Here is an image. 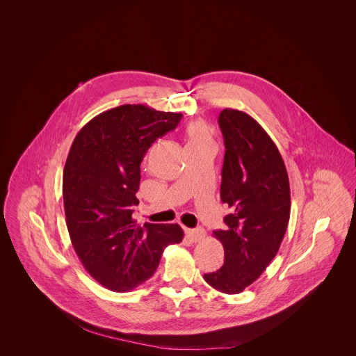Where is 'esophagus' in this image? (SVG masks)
Here are the masks:
<instances>
[{"label": "esophagus", "mask_w": 356, "mask_h": 356, "mask_svg": "<svg viewBox=\"0 0 356 356\" xmlns=\"http://www.w3.org/2000/svg\"><path fill=\"white\" fill-rule=\"evenodd\" d=\"M186 235L192 243H197V241L203 240L204 236H205V231L203 228H195V229L186 228Z\"/></svg>", "instance_id": "34e87169"}]
</instances>
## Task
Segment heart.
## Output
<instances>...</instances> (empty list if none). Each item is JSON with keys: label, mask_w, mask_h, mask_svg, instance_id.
I'll use <instances>...</instances> for the list:
<instances>
[{"label": "heart", "mask_w": 356, "mask_h": 356, "mask_svg": "<svg viewBox=\"0 0 356 356\" xmlns=\"http://www.w3.org/2000/svg\"><path fill=\"white\" fill-rule=\"evenodd\" d=\"M186 151L215 149V140L211 128L203 121H195L184 129Z\"/></svg>", "instance_id": "1"}]
</instances>
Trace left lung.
Here are the masks:
<instances>
[{"instance_id":"obj_1","label":"left lung","mask_w":356,"mask_h":356,"mask_svg":"<svg viewBox=\"0 0 356 356\" xmlns=\"http://www.w3.org/2000/svg\"><path fill=\"white\" fill-rule=\"evenodd\" d=\"M219 125L225 145L220 197L231 213L224 218L227 228L213 231L224 264L204 279L220 292L240 293L279 251L291 212L289 181L282 154L256 120L227 108Z\"/></svg>"}]
</instances>
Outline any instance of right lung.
Wrapping results in <instances>:
<instances>
[{"label": "right lung", "mask_w": 356, "mask_h": 356, "mask_svg": "<svg viewBox=\"0 0 356 356\" xmlns=\"http://www.w3.org/2000/svg\"><path fill=\"white\" fill-rule=\"evenodd\" d=\"M181 113L127 104L90 120L77 134L64 168L69 236L85 270L102 286L124 292L152 276L179 224L137 225L140 164L153 143L173 131Z\"/></svg>", "instance_id": "right-lung-1"}]
</instances>
